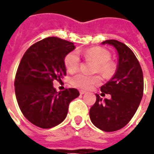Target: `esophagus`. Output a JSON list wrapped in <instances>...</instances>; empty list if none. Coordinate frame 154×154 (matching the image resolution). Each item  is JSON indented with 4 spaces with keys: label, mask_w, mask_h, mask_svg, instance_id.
<instances>
[{
    "label": "esophagus",
    "mask_w": 154,
    "mask_h": 154,
    "mask_svg": "<svg viewBox=\"0 0 154 154\" xmlns=\"http://www.w3.org/2000/svg\"><path fill=\"white\" fill-rule=\"evenodd\" d=\"M86 93V91H80V94L81 95H83V94Z\"/></svg>",
    "instance_id": "34e87169"
}]
</instances>
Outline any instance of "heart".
<instances>
[{"instance_id": "obj_1", "label": "heart", "mask_w": 154, "mask_h": 154, "mask_svg": "<svg viewBox=\"0 0 154 154\" xmlns=\"http://www.w3.org/2000/svg\"><path fill=\"white\" fill-rule=\"evenodd\" d=\"M86 60L92 61L96 65L94 72H98L106 78L113 76L116 70L115 63L110 61V53L101 47H92L87 48L83 52ZM64 65L68 72H72L77 70L80 65V57L77 52H70L64 57ZM100 82L99 76H87L82 73H77L71 78V83L74 87L82 89H90Z\"/></svg>"}]
</instances>
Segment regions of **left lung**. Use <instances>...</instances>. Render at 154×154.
<instances>
[{"mask_svg":"<svg viewBox=\"0 0 154 154\" xmlns=\"http://www.w3.org/2000/svg\"><path fill=\"white\" fill-rule=\"evenodd\" d=\"M101 44L116 48L118 65L113 77L100 87L101 94H110V98L102 100L96 94L97 100L89 114L96 127L106 132H112L122 129L134 116L142 100L143 77L139 61L128 46L115 39Z\"/></svg>","mask_w":154,"mask_h":154,"instance_id":"1","label":"left lung"}]
</instances>
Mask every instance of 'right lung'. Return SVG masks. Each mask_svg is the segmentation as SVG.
Returning <instances> with one entry per match:
<instances>
[{"mask_svg":"<svg viewBox=\"0 0 154 154\" xmlns=\"http://www.w3.org/2000/svg\"><path fill=\"white\" fill-rule=\"evenodd\" d=\"M73 43L48 37L29 48L19 64L15 79L16 100L22 114L33 125L49 129L63 121L69 104L79 97L75 88L57 92L54 80L66 75L64 57Z\"/></svg>","mask_w":154,"mask_h":154,"instance_id":"right-lung-1","label":"right lung"}]
</instances>
